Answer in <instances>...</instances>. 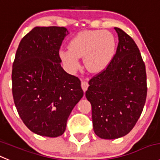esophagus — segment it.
Returning a JSON list of instances; mask_svg holds the SVG:
<instances>
[{
    "label": "esophagus",
    "mask_w": 160,
    "mask_h": 160,
    "mask_svg": "<svg viewBox=\"0 0 160 160\" xmlns=\"http://www.w3.org/2000/svg\"><path fill=\"white\" fill-rule=\"evenodd\" d=\"M81 86H82V88L83 91H84V92H86V91L87 90L88 87H89V83H88L86 81H84V80H82Z\"/></svg>",
    "instance_id": "obj_1"
}]
</instances>
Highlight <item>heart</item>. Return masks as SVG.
<instances>
[{"mask_svg":"<svg viewBox=\"0 0 160 160\" xmlns=\"http://www.w3.org/2000/svg\"><path fill=\"white\" fill-rule=\"evenodd\" d=\"M69 48L60 51L63 61L72 69H77L80 57L84 56L87 69L97 73L105 70L112 62L116 50V41L108 30H84L71 39Z\"/></svg>","mask_w":160,"mask_h":160,"instance_id":"b5f03b06","label":"heart"}]
</instances>
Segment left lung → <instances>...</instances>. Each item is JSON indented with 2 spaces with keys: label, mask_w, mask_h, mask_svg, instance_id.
Listing matches in <instances>:
<instances>
[{
  "label": "left lung",
  "mask_w": 160,
  "mask_h": 160,
  "mask_svg": "<svg viewBox=\"0 0 160 160\" xmlns=\"http://www.w3.org/2000/svg\"><path fill=\"white\" fill-rule=\"evenodd\" d=\"M118 37L116 52L107 68L89 80L86 97L92 106L96 134L116 139L134 127L147 97L145 65L138 45L122 30L115 27Z\"/></svg>",
  "instance_id": "obj_1"
}]
</instances>
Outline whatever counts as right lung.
<instances>
[{
    "instance_id": "obj_1",
    "label": "right lung",
    "mask_w": 160,
    "mask_h": 160,
    "mask_svg": "<svg viewBox=\"0 0 160 160\" xmlns=\"http://www.w3.org/2000/svg\"><path fill=\"white\" fill-rule=\"evenodd\" d=\"M65 27H36L21 40L12 64V95L27 128L41 136L64 133L71 111L83 97L81 82L61 67Z\"/></svg>"
}]
</instances>
